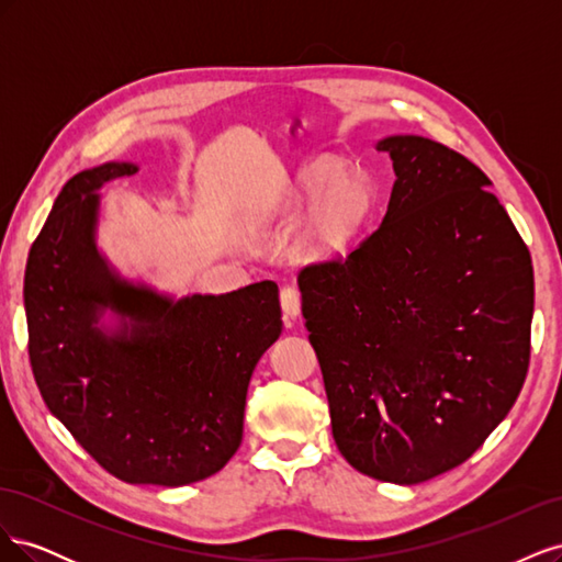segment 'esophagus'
<instances>
[{
    "instance_id": "obj_1",
    "label": "esophagus",
    "mask_w": 562,
    "mask_h": 562,
    "mask_svg": "<svg viewBox=\"0 0 562 562\" xmlns=\"http://www.w3.org/2000/svg\"><path fill=\"white\" fill-rule=\"evenodd\" d=\"M300 291L295 285H285L281 291V307H283V314L285 318H295L300 314Z\"/></svg>"
}]
</instances>
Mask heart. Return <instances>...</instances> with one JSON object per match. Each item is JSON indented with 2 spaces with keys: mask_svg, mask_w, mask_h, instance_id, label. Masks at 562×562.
Returning <instances> with one entry per match:
<instances>
[{
  "mask_svg": "<svg viewBox=\"0 0 562 562\" xmlns=\"http://www.w3.org/2000/svg\"><path fill=\"white\" fill-rule=\"evenodd\" d=\"M285 201L295 213L310 206L302 248L323 258L345 250L366 229L378 206V190L366 171H345L337 159H316L288 182Z\"/></svg>",
  "mask_w": 562,
  "mask_h": 562,
  "instance_id": "heart-1",
  "label": "heart"
}]
</instances>
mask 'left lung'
I'll return each mask as SVG.
<instances>
[{
    "label": "left lung",
    "instance_id": "obj_1",
    "mask_svg": "<svg viewBox=\"0 0 562 562\" xmlns=\"http://www.w3.org/2000/svg\"><path fill=\"white\" fill-rule=\"evenodd\" d=\"M378 149L396 173L382 225L297 283L339 452L415 485L467 462L514 407L535 277L479 166L422 135Z\"/></svg>",
    "mask_w": 562,
    "mask_h": 562
}]
</instances>
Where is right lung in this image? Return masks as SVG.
Returning a JSON list of instances; mask_svg holds the SVG:
<instances>
[{
  "label": "right lung",
  "instance_id": "add662e5",
  "mask_svg": "<svg viewBox=\"0 0 562 562\" xmlns=\"http://www.w3.org/2000/svg\"><path fill=\"white\" fill-rule=\"evenodd\" d=\"M135 171L110 161L65 182L27 255V351L48 411L100 467L178 487L241 446L250 375L281 335L279 288L173 302L114 274L95 248V192ZM105 308L123 318L112 336L97 328Z\"/></svg>",
  "mask_w": 562,
  "mask_h": 562
}]
</instances>
